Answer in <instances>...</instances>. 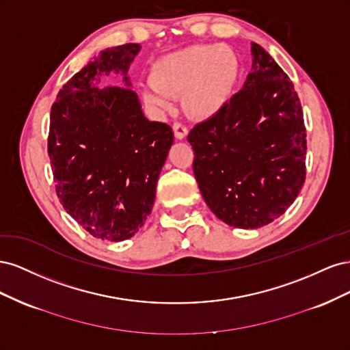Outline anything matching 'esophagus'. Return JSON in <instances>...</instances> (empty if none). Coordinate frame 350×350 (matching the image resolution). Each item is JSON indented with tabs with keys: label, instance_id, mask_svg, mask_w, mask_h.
<instances>
[{
	"label": "esophagus",
	"instance_id": "34e87169",
	"mask_svg": "<svg viewBox=\"0 0 350 350\" xmlns=\"http://www.w3.org/2000/svg\"><path fill=\"white\" fill-rule=\"evenodd\" d=\"M172 130H174V134H175V139L176 140H184L185 137H187V134H188V129L181 122H175L174 126H172Z\"/></svg>",
	"mask_w": 350,
	"mask_h": 350
}]
</instances>
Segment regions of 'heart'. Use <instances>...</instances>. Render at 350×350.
I'll use <instances>...</instances> for the list:
<instances>
[{
	"mask_svg": "<svg viewBox=\"0 0 350 350\" xmlns=\"http://www.w3.org/2000/svg\"><path fill=\"white\" fill-rule=\"evenodd\" d=\"M239 79L235 52L219 45H196L162 57L153 66V80L142 84L143 102L157 112L172 108L184 94L188 115L208 118L229 103Z\"/></svg>",
	"mask_w": 350,
	"mask_h": 350,
	"instance_id": "1",
	"label": "heart"
}]
</instances>
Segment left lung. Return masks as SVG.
<instances>
[{
  "label": "left lung",
  "mask_w": 350,
  "mask_h": 350,
  "mask_svg": "<svg viewBox=\"0 0 350 350\" xmlns=\"http://www.w3.org/2000/svg\"><path fill=\"white\" fill-rule=\"evenodd\" d=\"M252 70L226 107L188 134L206 204L225 224L258 229L282 216L305 183V125L286 72L251 42Z\"/></svg>",
  "instance_id": "1"
}]
</instances>
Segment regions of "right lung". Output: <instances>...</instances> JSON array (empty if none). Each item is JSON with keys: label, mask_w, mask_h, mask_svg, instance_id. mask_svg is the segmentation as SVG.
<instances>
[{"label": "right lung", "mask_w": 350, "mask_h": 350, "mask_svg": "<svg viewBox=\"0 0 350 350\" xmlns=\"http://www.w3.org/2000/svg\"><path fill=\"white\" fill-rule=\"evenodd\" d=\"M139 44L102 51L64 84L51 109L48 153L67 213L98 239L134 237L150 215L174 144L167 124L144 116L129 68ZM112 75L121 87H108Z\"/></svg>", "instance_id": "obj_1"}]
</instances>
